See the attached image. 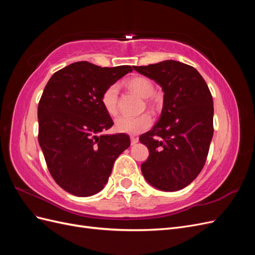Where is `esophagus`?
Instances as JSON below:
<instances>
[{
    "label": "esophagus",
    "mask_w": 255,
    "mask_h": 255,
    "mask_svg": "<svg viewBox=\"0 0 255 255\" xmlns=\"http://www.w3.org/2000/svg\"><path fill=\"white\" fill-rule=\"evenodd\" d=\"M138 142V138H136V137H130V144H136Z\"/></svg>",
    "instance_id": "1"
}]
</instances>
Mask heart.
<instances>
[{
  "instance_id": "heart-1",
  "label": "heart",
  "mask_w": 255,
  "mask_h": 255,
  "mask_svg": "<svg viewBox=\"0 0 255 255\" xmlns=\"http://www.w3.org/2000/svg\"><path fill=\"white\" fill-rule=\"evenodd\" d=\"M127 86L130 90L142 98H145L146 102L153 104L155 99L153 97L154 85L144 76H134L127 81ZM118 97L119 89L116 84L107 87L101 96V104L103 109L109 115H116L118 112ZM152 126V118L148 114H142L136 117L129 116H120L115 120V128L119 133H125L128 135H137L144 132Z\"/></svg>"
}]
</instances>
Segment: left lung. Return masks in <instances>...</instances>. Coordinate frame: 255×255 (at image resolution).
I'll return each mask as SVG.
<instances>
[{"instance_id": "8db88e82", "label": "left lung", "mask_w": 255, "mask_h": 255, "mask_svg": "<svg viewBox=\"0 0 255 255\" xmlns=\"http://www.w3.org/2000/svg\"><path fill=\"white\" fill-rule=\"evenodd\" d=\"M133 68L164 91L158 122L139 137L150 153L141 172L153 187L180 190L201 172L210 150L214 133L211 91L194 67L180 61Z\"/></svg>"}]
</instances>
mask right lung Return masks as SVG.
<instances>
[{
    "label": "right lung",
    "mask_w": 255,
    "mask_h": 255,
    "mask_svg": "<svg viewBox=\"0 0 255 255\" xmlns=\"http://www.w3.org/2000/svg\"><path fill=\"white\" fill-rule=\"evenodd\" d=\"M132 70L78 61L54 73L45 85L38 104V140L52 177L69 194L89 197L101 191L115 160L129 146L126 134H103L114 122L101 96Z\"/></svg>",
    "instance_id": "1"
}]
</instances>
